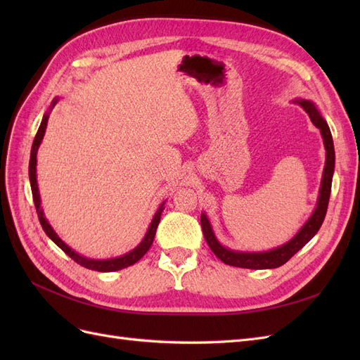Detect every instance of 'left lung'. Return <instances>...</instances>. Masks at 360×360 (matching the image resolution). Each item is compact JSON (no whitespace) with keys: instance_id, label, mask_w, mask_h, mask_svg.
Wrapping results in <instances>:
<instances>
[{"instance_id":"1","label":"left lung","mask_w":360,"mask_h":360,"mask_svg":"<svg viewBox=\"0 0 360 360\" xmlns=\"http://www.w3.org/2000/svg\"><path fill=\"white\" fill-rule=\"evenodd\" d=\"M292 103L300 105L303 110L307 111L311 122L314 123L315 127L320 129V134L323 136V144L326 148V163H324V171L321 177L317 207H315L309 219L303 224V226L297 231V234L291 238V240L278 248L263 250V252H246V250H234L230 248H225L216 238L209 217H207L205 213H201V226H202V233H204L207 245L210 246L213 254L228 266L263 270V269H276L282 264H285L294 254L299 252V250L319 233L320 226L324 221L326 212H328V204H329L330 189H332V177L335 171V148H333L332 134L328 123H326V120L323 118V115L320 114L314 102L307 99H296L292 101Z\"/></svg>"}]
</instances>
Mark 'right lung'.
<instances>
[{"mask_svg":"<svg viewBox=\"0 0 360 360\" xmlns=\"http://www.w3.org/2000/svg\"><path fill=\"white\" fill-rule=\"evenodd\" d=\"M58 102V97H56V99L52 101L51 103V108L49 111L45 112V115H43L41 118V123L39 126V130L36 134V138L34 141H32V147H31V156H30V168H28V172H30V184H31V192H32V200H34V205H36V210H37V216H39V221H40V225L43 228V231L46 233V236L51 238V240L56 243L60 249H63L64 252H66L73 261H76V263L90 269V270H96V271H115V270H122L124 267H129L135 264L136 261H139L141 258H143L146 255L147 250L150 249L151 243H153L155 240V236H156V230H158V225L160 222V214L163 212V204H165V201H163L160 205L158 212L155 213L153 219H151V224L148 226V230L144 236L143 240H141V243L130 250V252L124 254V255H120V257H115V258H108V259H94V258H86L81 254L76 252V250H73L69 245L64 243L61 238L58 237V234L53 231V228L51 226V224L48 222V219L45 217V213H43V209H41V201H40V193H39V186H37V151H39V147L41 144V139L43 136H45V132H46V126H48V118H49V112L53 106L57 105Z\"/></svg>","mask_w":360,"mask_h":360,"instance_id":"add662e5","label":"right lung"}]
</instances>
